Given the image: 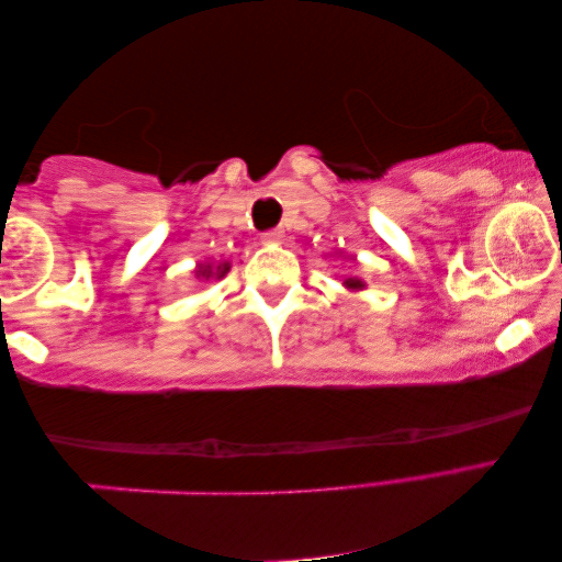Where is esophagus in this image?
<instances>
[{"instance_id": "esophagus-1", "label": "esophagus", "mask_w": 562, "mask_h": 562, "mask_svg": "<svg viewBox=\"0 0 562 562\" xmlns=\"http://www.w3.org/2000/svg\"><path fill=\"white\" fill-rule=\"evenodd\" d=\"M263 244H281L283 241V232H279V228H273V232H266L261 236Z\"/></svg>"}]
</instances>
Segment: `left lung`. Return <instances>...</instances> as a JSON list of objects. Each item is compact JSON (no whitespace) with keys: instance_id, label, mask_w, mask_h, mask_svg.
Returning <instances> with one entry per match:
<instances>
[{"instance_id":"left-lung-1","label":"left lung","mask_w":562,"mask_h":562,"mask_svg":"<svg viewBox=\"0 0 562 562\" xmlns=\"http://www.w3.org/2000/svg\"><path fill=\"white\" fill-rule=\"evenodd\" d=\"M366 286L363 281H358V279H348L346 281V289H351V291H361Z\"/></svg>"}]
</instances>
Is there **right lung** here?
<instances>
[{
	"instance_id": "right-lung-1",
	"label": "right lung",
	"mask_w": 562,
	"mask_h": 562,
	"mask_svg": "<svg viewBox=\"0 0 562 562\" xmlns=\"http://www.w3.org/2000/svg\"><path fill=\"white\" fill-rule=\"evenodd\" d=\"M228 269H232V266H228V263H218L216 266V271L214 269H211V266L209 263H201L199 266V269H196V276H199V279H211V276H216V279H221V276H226V271Z\"/></svg>"
}]
</instances>
